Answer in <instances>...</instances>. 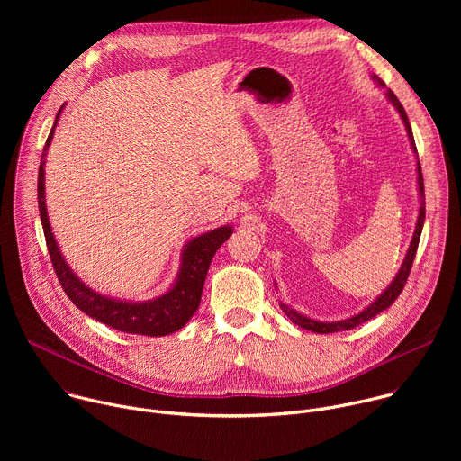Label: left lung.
Wrapping results in <instances>:
<instances>
[{"label": "left lung", "instance_id": "obj_1", "mask_svg": "<svg viewBox=\"0 0 461 461\" xmlns=\"http://www.w3.org/2000/svg\"><path fill=\"white\" fill-rule=\"evenodd\" d=\"M374 80L379 82L377 77H374ZM386 96L388 100L393 104V107H396L400 111V116L403 118L405 122V127H407V133H409V139H411V146L414 149V153L418 151L416 149V142H414V135H412V129H411V123H409V118H407V113L403 109V105L400 104L398 96L393 95L392 91H386ZM418 185H420V217H418V224H416V230H414V237H412V242H411V248L407 251V257L403 260V265L396 276V279H393L390 283V286L370 304L366 306L363 312H359L357 315L350 317V319H345V321H336V322H321V321H313V319H308L304 317L303 313L295 312L294 308H290L288 304L285 303H279L281 310L290 317L292 322H295L297 326L304 328V330H312L315 334H330V332H341V330H352V328L363 324L365 321L375 317L377 313H381L383 310H386L390 304H393V301H396L400 297V294L403 292L405 288V283L409 279V274L412 270V262H414V257H416V251H418V244H420V237H421V230H423V222H425V189H423V173H421V164L418 160Z\"/></svg>", "mask_w": 461, "mask_h": 461}]
</instances>
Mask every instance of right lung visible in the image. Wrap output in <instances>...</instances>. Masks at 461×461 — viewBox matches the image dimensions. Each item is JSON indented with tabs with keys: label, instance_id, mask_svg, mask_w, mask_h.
Returning a JSON list of instances; mask_svg holds the SVG:
<instances>
[{
	"label": "right lung",
	"instance_id": "obj_1",
	"mask_svg": "<svg viewBox=\"0 0 461 461\" xmlns=\"http://www.w3.org/2000/svg\"><path fill=\"white\" fill-rule=\"evenodd\" d=\"M59 113L61 109L56 114L54 125L50 129L47 142L43 146V153H41V162L38 171V208H40V219L45 233L50 262L63 292L68 294V297L75 303V306H78L86 315L125 334L160 338V336H167L180 330V328L196 312V308H199L212 258L215 251L222 246V242L228 240L233 230L230 226H222L189 240L182 253V267H180L176 283L162 297H157L146 303H125V301L109 299L87 288L71 272L68 262L63 260L59 248L54 240V235L47 219V208H45V169L43 167H45L47 149L50 146Z\"/></svg>",
	"mask_w": 461,
	"mask_h": 461
}]
</instances>
